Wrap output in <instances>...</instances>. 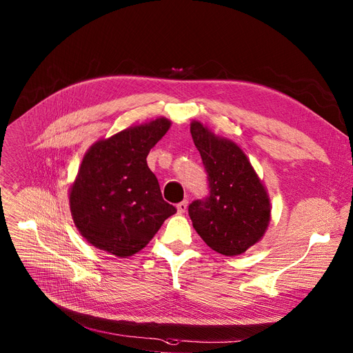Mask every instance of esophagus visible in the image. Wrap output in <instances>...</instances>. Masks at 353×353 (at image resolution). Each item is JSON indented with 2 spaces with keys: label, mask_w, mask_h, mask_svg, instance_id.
<instances>
[{
  "label": "esophagus",
  "mask_w": 353,
  "mask_h": 353,
  "mask_svg": "<svg viewBox=\"0 0 353 353\" xmlns=\"http://www.w3.org/2000/svg\"><path fill=\"white\" fill-rule=\"evenodd\" d=\"M176 210H178V214H185L186 210H188V201H182L176 205Z\"/></svg>",
  "instance_id": "esophagus-1"
}]
</instances>
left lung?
Instances as JSON below:
<instances>
[{
	"instance_id": "obj_1",
	"label": "left lung",
	"mask_w": 353,
	"mask_h": 353,
	"mask_svg": "<svg viewBox=\"0 0 353 353\" xmlns=\"http://www.w3.org/2000/svg\"><path fill=\"white\" fill-rule=\"evenodd\" d=\"M191 135L208 179L210 194L195 199L188 214L198 235L218 254H243L265 234L271 203L251 162L232 141L215 137L201 122Z\"/></svg>"
}]
</instances>
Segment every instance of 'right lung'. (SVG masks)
<instances>
[{
    "label": "right lung",
    "mask_w": 353,
    "mask_h": 353,
    "mask_svg": "<svg viewBox=\"0 0 353 353\" xmlns=\"http://www.w3.org/2000/svg\"><path fill=\"white\" fill-rule=\"evenodd\" d=\"M171 122L158 118L98 141L71 186L70 206L81 235L98 250L127 258L147 245L176 212L165 202L147 157Z\"/></svg>",
    "instance_id": "obj_1"
}]
</instances>
